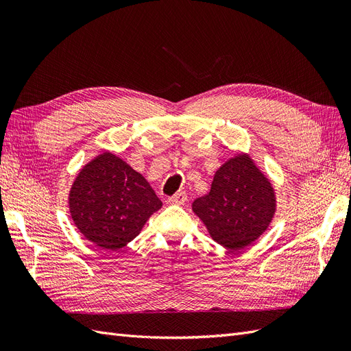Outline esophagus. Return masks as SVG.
Instances as JSON below:
<instances>
[{"mask_svg":"<svg viewBox=\"0 0 351 351\" xmlns=\"http://www.w3.org/2000/svg\"><path fill=\"white\" fill-rule=\"evenodd\" d=\"M186 200H187V195H186V192H178V193L173 195L171 197L168 199L169 204H174V205H183Z\"/></svg>","mask_w":351,"mask_h":351,"instance_id":"obj_1","label":"esophagus"}]
</instances>
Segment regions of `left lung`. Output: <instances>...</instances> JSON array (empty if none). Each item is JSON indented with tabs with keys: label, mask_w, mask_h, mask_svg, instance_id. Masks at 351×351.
<instances>
[{
	"label": "left lung",
	"mask_w": 351,
	"mask_h": 351,
	"mask_svg": "<svg viewBox=\"0 0 351 351\" xmlns=\"http://www.w3.org/2000/svg\"><path fill=\"white\" fill-rule=\"evenodd\" d=\"M210 237L221 246L241 250L268 228L275 214V193L249 155L240 154L222 165L209 193L193 202Z\"/></svg>",
	"instance_id": "left-lung-1"
}]
</instances>
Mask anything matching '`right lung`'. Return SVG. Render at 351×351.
<instances>
[{
  "instance_id": "add662e5",
  "label": "right lung",
  "mask_w": 351,
  "mask_h": 351,
  "mask_svg": "<svg viewBox=\"0 0 351 351\" xmlns=\"http://www.w3.org/2000/svg\"><path fill=\"white\" fill-rule=\"evenodd\" d=\"M69 205L84 237L102 249L119 250L139 234L162 202L143 176L105 152L82 168L71 186Z\"/></svg>"
}]
</instances>
